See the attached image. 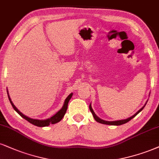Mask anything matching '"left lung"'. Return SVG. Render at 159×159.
Here are the masks:
<instances>
[{
    "mask_svg": "<svg viewBox=\"0 0 159 159\" xmlns=\"http://www.w3.org/2000/svg\"><path fill=\"white\" fill-rule=\"evenodd\" d=\"M146 104H147V103H145V105H144V106H143V107H142V108H141V109L139 110V111H137V112H136V113H135V114H134V116H131V117H129V118H127V119H122V120H117V121H105V120H102V119H101L100 118H99V117H98L95 114L94 111H93V109H92L91 104H90V105H89V109H90V111H91V112L92 113V114H93V118L95 119V120L97 121V122H99V123H101V124H104V125H121L125 124V123L128 122V121H130V120H131V119H132L133 118H134V117L136 116L137 114H138L139 113L141 112V111H142L143 108H144V106H145V105H146Z\"/></svg>",
    "mask_w": 159,
    "mask_h": 159,
    "instance_id": "left-lung-1",
    "label": "left lung"
}]
</instances>
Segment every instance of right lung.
<instances>
[{
	"mask_svg": "<svg viewBox=\"0 0 159 159\" xmlns=\"http://www.w3.org/2000/svg\"><path fill=\"white\" fill-rule=\"evenodd\" d=\"M7 94H8V97H9V102H10L11 105H12L13 108L15 109V111H16V112L18 113V114L20 116H22L23 119H25V120H27L29 121V122H30L31 124L35 125V126H38V127H47L50 124H55V123H57L59 122L60 121H61V119L63 118L64 115L66 114V111H67V108H68V102L70 99V98H71L72 95H73V93H70L69 95L68 96V97L66 98V100L64 102V105L63 106L61 109L60 110V111H58L57 113H56V114H54L53 116L51 117L49 119H44V120H39V119H31L29 118V117L23 115L22 113L20 112V111H18L17 108L15 106V105L12 103V102H11L10 97H9V93H8V91H7Z\"/></svg>",
	"mask_w": 159,
	"mask_h": 159,
	"instance_id": "1",
	"label": "right lung"
}]
</instances>
